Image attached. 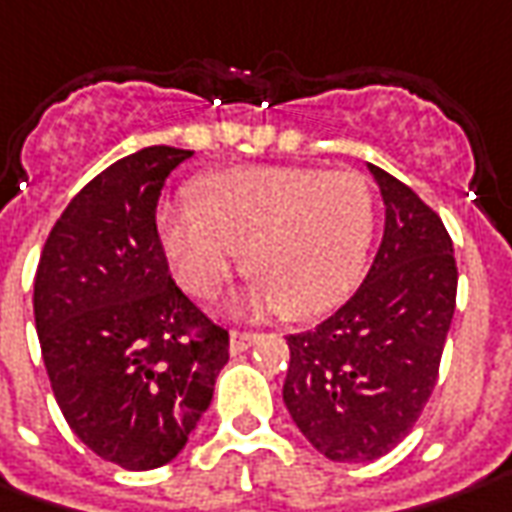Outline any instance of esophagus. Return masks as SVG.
<instances>
[{
  "label": "esophagus",
  "instance_id": "1",
  "mask_svg": "<svg viewBox=\"0 0 512 512\" xmlns=\"http://www.w3.org/2000/svg\"><path fill=\"white\" fill-rule=\"evenodd\" d=\"M257 333H238V330H232L229 333V350H232V356H238V353H246L252 344H257Z\"/></svg>",
  "mask_w": 512,
  "mask_h": 512
}]
</instances>
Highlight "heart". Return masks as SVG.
<instances>
[{"instance_id":"b5f03b06","label":"heart","mask_w":512,"mask_h":512,"mask_svg":"<svg viewBox=\"0 0 512 512\" xmlns=\"http://www.w3.org/2000/svg\"><path fill=\"white\" fill-rule=\"evenodd\" d=\"M162 246L179 283L207 300L238 263L252 277L238 311L308 319L356 283L373 238V196L353 170L249 165L212 173L196 207H168Z\"/></svg>"}]
</instances>
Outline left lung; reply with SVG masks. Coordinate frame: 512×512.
Returning a JSON list of instances; mask_svg holds the SVG:
<instances>
[{
  "instance_id": "obj_1",
  "label": "left lung",
  "mask_w": 512,
  "mask_h": 512,
  "mask_svg": "<svg viewBox=\"0 0 512 512\" xmlns=\"http://www.w3.org/2000/svg\"><path fill=\"white\" fill-rule=\"evenodd\" d=\"M367 168L384 198L373 266L336 314L285 339V409L333 462H373L409 434L437 384L457 305L440 215L387 170Z\"/></svg>"
}]
</instances>
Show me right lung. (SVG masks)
Instances as JSON below:
<instances>
[{
  "label": "right lung",
  "instance_id": "add662e5",
  "mask_svg": "<svg viewBox=\"0 0 512 512\" xmlns=\"http://www.w3.org/2000/svg\"><path fill=\"white\" fill-rule=\"evenodd\" d=\"M193 151L156 145L83 187L41 249L33 314L69 429L125 471L168 465L187 446L229 361V333L179 291L156 204Z\"/></svg>",
  "mask_w": 512,
  "mask_h": 512
}]
</instances>
